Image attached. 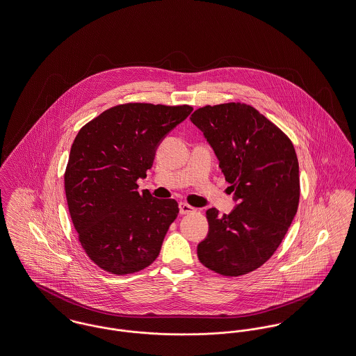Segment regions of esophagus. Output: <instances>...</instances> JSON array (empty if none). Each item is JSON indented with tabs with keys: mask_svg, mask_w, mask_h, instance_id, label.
I'll return each mask as SVG.
<instances>
[{
	"mask_svg": "<svg viewBox=\"0 0 356 356\" xmlns=\"http://www.w3.org/2000/svg\"><path fill=\"white\" fill-rule=\"evenodd\" d=\"M179 209H180V213H181V215H187V213H191V212H195L193 207H191L189 204L183 203V202L179 204Z\"/></svg>",
	"mask_w": 356,
	"mask_h": 356,
	"instance_id": "obj_1",
	"label": "esophagus"
}]
</instances>
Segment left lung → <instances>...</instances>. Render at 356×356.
Segmentation results:
<instances>
[{
  "mask_svg": "<svg viewBox=\"0 0 356 356\" xmlns=\"http://www.w3.org/2000/svg\"><path fill=\"white\" fill-rule=\"evenodd\" d=\"M191 122L213 149L236 202L229 215L207 209L209 234L197 257L222 275L248 274L272 257L297 212L296 150L277 126L245 104L200 107Z\"/></svg>",
  "mask_w": 356,
  "mask_h": 356,
  "instance_id": "8db88e82",
  "label": "left lung"
}]
</instances>
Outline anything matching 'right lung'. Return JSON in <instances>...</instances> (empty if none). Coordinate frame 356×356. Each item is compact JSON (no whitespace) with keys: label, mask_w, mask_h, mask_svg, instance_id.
Instances as JSON below:
<instances>
[{"label":"right lung","mask_w":356,"mask_h":356,"mask_svg":"<svg viewBox=\"0 0 356 356\" xmlns=\"http://www.w3.org/2000/svg\"><path fill=\"white\" fill-rule=\"evenodd\" d=\"M192 110L114 106L75 137L64 173L67 204L82 248L106 272H140L159 257L179 204L138 192L137 180L147 177L160 143Z\"/></svg>","instance_id":"add662e5"}]
</instances>
